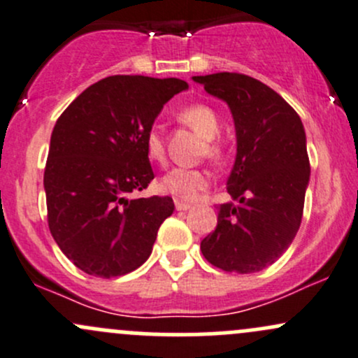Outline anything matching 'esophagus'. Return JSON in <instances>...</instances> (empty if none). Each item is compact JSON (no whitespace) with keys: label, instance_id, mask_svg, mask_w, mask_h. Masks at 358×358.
I'll list each match as a JSON object with an SVG mask.
<instances>
[{"label":"esophagus","instance_id":"1","mask_svg":"<svg viewBox=\"0 0 358 358\" xmlns=\"http://www.w3.org/2000/svg\"><path fill=\"white\" fill-rule=\"evenodd\" d=\"M175 206H176V211H187V209L192 208V204H189V202H182V201H175Z\"/></svg>","mask_w":358,"mask_h":358}]
</instances>
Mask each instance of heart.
<instances>
[{
  "label": "heart",
  "mask_w": 358,
  "mask_h": 358,
  "mask_svg": "<svg viewBox=\"0 0 358 358\" xmlns=\"http://www.w3.org/2000/svg\"><path fill=\"white\" fill-rule=\"evenodd\" d=\"M178 119L196 133H199L204 142V154L213 161H222L225 157V147L218 140L222 129L220 115L213 107L206 103H192L178 112ZM147 157L154 162H164L166 150L164 140L157 128H150L145 135ZM211 183V176L201 168H173L161 178V189L176 201H196Z\"/></svg>",
  "instance_id": "b5f03b06"
}]
</instances>
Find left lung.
Segmentation results:
<instances>
[{"label": "left lung", "mask_w": 358, "mask_h": 358, "mask_svg": "<svg viewBox=\"0 0 358 358\" xmlns=\"http://www.w3.org/2000/svg\"><path fill=\"white\" fill-rule=\"evenodd\" d=\"M232 110L237 156L227 182L236 202L220 204L216 229L201 251L211 265L234 273L266 268L291 246L299 229L310 180L306 136L296 110L251 76H194Z\"/></svg>", "instance_id": "left-lung-1"}]
</instances>
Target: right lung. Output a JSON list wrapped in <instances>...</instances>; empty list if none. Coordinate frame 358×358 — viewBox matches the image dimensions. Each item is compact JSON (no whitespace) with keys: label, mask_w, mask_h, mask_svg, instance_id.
<instances>
[{"label":"right lung","mask_w":358,"mask_h":358,"mask_svg":"<svg viewBox=\"0 0 358 358\" xmlns=\"http://www.w3.org/2000/svg\"><path fill=\"white\" fill-rule=\"evenodd\" d=\"M189 88L176 78L109 76L88 86L53 128L45 168L48 227L88 275L112 279L147 262L171 197H140L154 180L145 135L164 103Z\"/></svg>","instance_id":"add662e5"}]
</instances>
